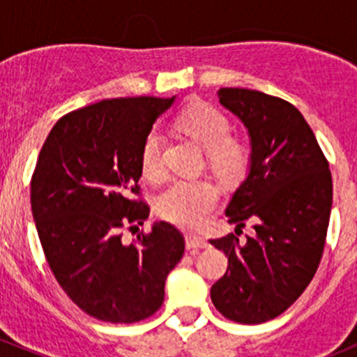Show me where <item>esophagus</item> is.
<instances>
[{
	"label": "esophagus",
	"mask_w": 357,
	"mask_h": 357,
	"mask_svg": "<svg viewBox=\"0 0 357 357\" xmlns=\"http://www.w3.org/2000/svg\"><path fill=\"white\" fill-rule=\"evenodd\" d=\"M186 240V248L192 252L199 250V248H207L208 247V242L205 236H200V235H193V233H188V235L185 236Z\"/></svg>",
	"instance_id": "34e87169"
}]
</instances>
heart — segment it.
<instances>
[{"label": "heart", "instance_id": "b5f03b06", "mask_svg": "<svg viewBox=\"0 0 357 357\" xmlns=\"http://www.w3.org/2000/svg\"><path fill=\"white\" fill-rule=\"evenodd\" d=\"M183 131L207 152L212 167L225 178H235L247 164V149L231 138V121L215 107L199 103L179 117ZM143 178L157 181L164 174V135L153 128L139 155ZM219 200V186L211 178L172 179L157 195V212L174 225L193 228L208 218Z\"/></svg>", "mask_w": 357, "mask_h": 357}]
</instances>
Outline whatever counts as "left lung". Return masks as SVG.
<instances>
[{
	"label": "left lung",
	"mask_w": 357,
	"mask_h": 357,
	"mask_svg": "<svg viewBox=\"0 0 357 357\" xmlns=\"http://www.w3.org/2000/svg\"><path fill=\"white\" fill-rule=\"evenodd\" d=\"M218 96L245 124L252 145L248 174L226 215L236 233L250 221L255 236L211 240L228 257L211 298L225 318L259 325L287 311L318 269L332 211V172L291 103L245 88H221Z\"/></svg>",
	"instance_id": "8db88e82"
}]
</instances>
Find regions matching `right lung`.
<instances>
[{
    "label": "right lung",
    "mask_w": 357,
    "mask_h": 357,
    "mask_svg": "<svg viewBox=\"0 0 357 357\" xmlns=\"http://www.w3.org/2000/svg\"><path fill=\"white\" fill-rule=\"evenodd\" d=\"M172 98L102 100L68 112L50 131L31 179V207L50 269L86 314L109 323L146 319L164 302L169 271L185 254L171 222L126 245L122 229L150 214L139 195V155Z\"/></svg>",
    "instance_id": "obj_1"
}]
</instances>
